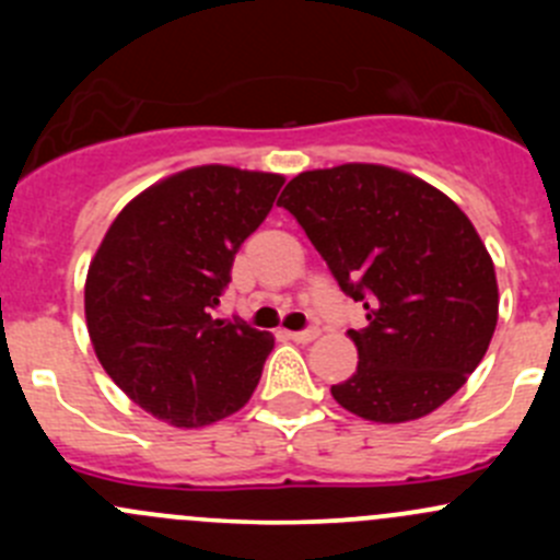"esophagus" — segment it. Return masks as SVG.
Here are the masks:
<instances>
[{
  "label": "esophagus",
  "mask_w": 560,
  "mask_h": 560,
  "mask_svg": "<svg viewBox=\"0 0 560 560\" xmlns=\"http://www.w3.org/2000/svg\"><path fill=\"white\" fill-rule=\"evenodd\" d=\"M316 336H319V330H316V327H308V330H298V332H287V338H292V341H298V343L314 341Z\"/></svg>",
  "instance_id": "1"
}]
</instances>
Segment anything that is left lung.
Wrapping results in <instances>:
<instances>
[{
  "mask_svg": "<svg viewBox=\"0 0 560 560\" xmlns=\"http://www.w3.org/2000/svg\"><path fill=\"white\" fill-rule=\"evenodd\" d=\"M369 327L358 371L330 393L371 422L431 415L466 385L499 322L488 248L436 186L385 165L306 171L279 197Z\"/></svg>",
  "mask_w": 560,
  "mask_h": 560,
  "instance_id": "8db88e82",
  "label": "left lung"
}]
</instances>
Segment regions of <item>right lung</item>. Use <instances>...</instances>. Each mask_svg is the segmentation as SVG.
I'll return each mask as SVG.
<instances>
[{
  "instance_id": "1",
  "label": "right lung",
  "mask_w": 560,
  "mask_h": 560,
  "mask_svg": "<svg viewBox=\"0 0 560 560\" xmlns=\"http://www.w3.org/2000/svg\"><path fill=\"white\" fill-rule=\"evenodd\" d=\"M284 175L200 165L140 191L89 265L83 306L105 374L140 409L202 428L252 398L273 336L213 319L238 248Z\"/></svg>"
}]
</instances>
